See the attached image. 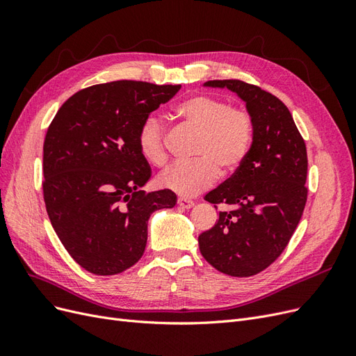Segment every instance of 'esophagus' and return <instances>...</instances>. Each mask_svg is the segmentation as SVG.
<instances>
[{"label": "esophagus", "instance_id": "esophagus-1", "mask_svg": "<svg viewBox=\"0 0 356 356\" xmlns=\"http://www.w3.org/2000/svg\"><path fill=\"white\" fill-rule=\"evenodd\" d=\"M178 207H179V208H184V209H190L191 207H195V202L190 200V199L179 197V199H178Z\"/></svg>", "mask_w": 356, "mask_h": 356}]
</instances>
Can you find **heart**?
<instances>
[{
	"mask_svg": "<svg viewBox=\"0 0 356 356\" xmlns=\"http://www.w3.org/2000/svg\"><path fill=\"white\" fill-rule=\"evenodd\" d=\"M175 117L199 132L196 160L175 163L159 177V186L191 197L211 187L220 174L233 175L250 153L254 141V122L250 113L230 108L227 102L208 95H193L174 108ZM166 129L156 115H148L138 131V148L153 166L168 160Z\"/></svg>",
	"mask_w": 356,
	"mask_h": 356,
	"instance_id": "b5f03b06",
	"label": "heart"
}]
</instances>
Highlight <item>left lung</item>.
Wrapping results in <instances>:
<instances>
[{
	"label": "left lung",
	"mask_w": 356,
	"mask_h": 356,
	"mask_svg": "<svg viewBox=\"0 0 356 356\" xmlns=\"http://www.w3.org/2000/svg\"><path fill=\"white\" fill-rule=\"evenodd\" d=\"M204 88L229 89L246 104L254 122L248 157L204 200L233 208L220 212L212 229L199 236L204 260L238 277L270 266L296 232L307 200L306 144L285 104L241 80H211Z\"/></svg>",
	"instance_id": "obj_1"
}]
</instances>
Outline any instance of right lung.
<instances>
[{
  "mask_svg": "<svg viewBox=\"0 0 356 356\" xmlns=\"http://www.w3.org/2000/svg\"><path fill=\"white\" fill-rule=\"evenodd\" d=\"M179 84L120 80L90 86L63 104L42 147V193L70 255L93 275L124 272L143 257L154 211L174 208L170 190L145 193L152 168L138 131Z\"/></svg>",
  "mask_w": 356,
  "mask_h": 356,
  "instance_id": "right-lung-1",
  "label": "right lung"
}]
</instances>
